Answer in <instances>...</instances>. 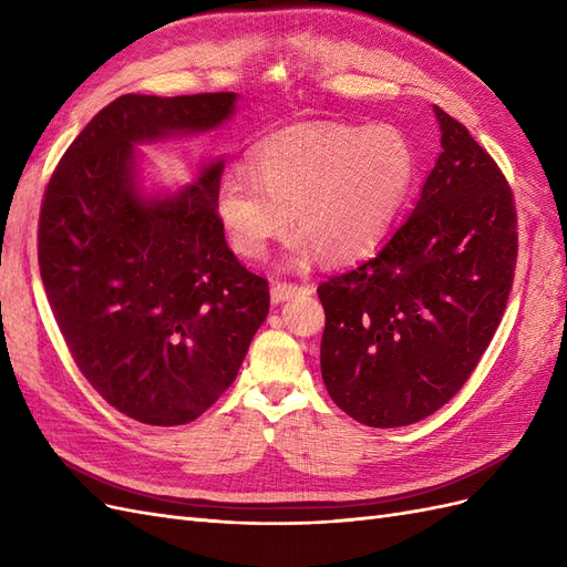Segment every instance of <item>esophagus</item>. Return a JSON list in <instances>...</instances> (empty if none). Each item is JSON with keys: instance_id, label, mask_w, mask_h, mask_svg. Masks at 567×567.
Returning a JSON list of instances; mask_svg holds the SVG:
<instances>
[{"instance_id": "34e87169", "label": "esophagus", "mask_w": 567, "mask_h": 567, "mask_svg": "<svg viewBox=\"0 0 567 567\" xmlns=\"http://www.w3.org/2000/svg\"><path fill=\"white\" fill-rule=\"evenodd\" d=\"M298 293H310V286H298V284H271V302L279 305V302H286Z\"/></svg>"}]
</instances>
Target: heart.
<instances>
[{
  "label": "heart",
  "mask_w": 567,
  "mask_h": 567,
  "mask_svg": "<svg viewBox=\"0 0 567 567\" xmlns=\"http://www.w3.org/2000/svg\"><path fill=\"white\" fill-rule=\"evenodd\" d=\"M217 186V215L231 248L257 260L293 215V260L312 250L348 262L371 250L400 215L419 175L409 136L392 125H296L274 132Z\"/></svg>",
  "instance_id": "heart-1"
}]
</instances>
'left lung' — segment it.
<instances>
[{
  "label": "left lung",
  "instance_id": "left-lung-1",
  "mask_svg": "<svg viewBox=\"0 0 567 567\" xmlns=\"http://www.w3.org/2000/svg\"><path fill=\"white\" fill-rule=\"evenodd\" d=\"M442 153L390 241L319 284L321 379L354 421L400 427L468 381L506 310L518 260L513 192L489 153L435 106Z\"/></svg>",
  "mask_w": 567,
  "mask_h": 567
}]
</instances>
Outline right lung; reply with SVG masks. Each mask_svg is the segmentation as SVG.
<instances>
[{
	"instance_id": "add662e5",
	"label": "right lung",
	"mask_w": 567,
	"mask_h": 567,
	"mask_svg": "<svg viewBox=\"0 0 567 567\" xmlns=\"http://www.w3.org/2000/svg\"><path fill=\"white\" fill-rule=\"evenodd\" d=\"M234 92L125 94L68 146L44 188L38 260L61 336L120 414L184 425L225 392L269 312V284L231 252L217 215L221 161L194 186L148 200L134 144L205 132Z\"/></svg>"
}]
</instances>
